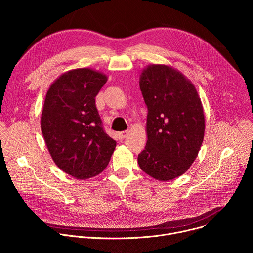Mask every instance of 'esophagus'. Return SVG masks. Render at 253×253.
Wrapping results in <instances>:
<instances>
[{"label":"esophagus","mask_w":253,"mask_h":253,"mask_svg":"<svg viewBox=\"0 0 253 253\" xmlns=\"http://www.w3.org/2000/svg\"><path fill=\"white\" fill-rule=\"evenodd\" d=\"M128 134H129V131H123V132L118 133V134H117V136H118V138H119V139L123 140V139H125V138L128 136Z\"/></svg>","instance_id":"obj_1"}]
</instances>
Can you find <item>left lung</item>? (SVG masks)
Here are the masks:
<instances>
[{
    "mask_svg": "<svg viewBox=\"0 0 253 253\" xmlns=\"http://www.w3.org/2000/svg\"><path fill=\"white\" fill-rule=\"evenodd\" d=\"M139 86L147 105V143L138 155L140 168L159 181L184 174L202 145L205 117L195 86L177 69L150 64Z\"/></svg>",
    "mask_w": 253,
    "mask_h": 253,
    "instance_id": "obj_1",
    "label": "left lung"
}]
</instances>
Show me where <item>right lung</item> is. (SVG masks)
Returning a JSON list of instances; mask_svg holds the SVG:
<instances>
[{
    "instance_id": "add662e5",
    "label": "right lung",
    "mask_w": 253,
    "mask_h": 253,
    "mask_svg": "<svg viewBox=\"0 0 253 253\" xmlns=\"http://www.w3.org/2000/svg\"><path fill=\"white\" fill-rule=\"evenodd\" d=\"M108 77L91 68L65 72L49 87L41 115V130L55 164L79 180L100 174L116 141L102 127L95 97Z\"/></svg>"
}]
</instances>
